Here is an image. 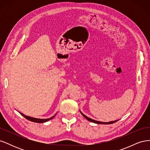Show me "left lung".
I'll list each match as a JSON object with an SVG mask.
<instances>
[{"label": "left lung", "mask_w": 150, "mask_h": 150, "mask_svg": "<svg viewBox=\"0 0 150 150\" xmlns=\"http://www.w3.org/2000/svg\"><path fill=\"white\" fill-rule=\"evenodd\" d=\"M80 112H81V114L88 121H91V122H94V123H96V124L110 125V124L114 123V122H117V121L119 120H115V121H109V122H101V121H96V120H93V119H91V118H89V117H88V116H86V115H84L83 114V113L81 111V110H80Z\"/></svg>", "instance_id": "left-lung-1"}]
</instances>
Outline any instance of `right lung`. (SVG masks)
Instances as JSON below:
<instances>
[{
  "label": "right lung",
  "mask_w": 150,
  "mask_h": 150,
  "mask_svg": "<svg viewBox=\"0 0 150 150\" xmlns=\"http://www.w3.org/2000/svg\"><path fill=\"white\" fill-rule=\"evenodd\" d=\"M20 114L23 116L25 118H26L27 120H28L30 121H33L34 122H39V123H41V122H47L48 121H49L50 120H52L53 117L56 116V115L57 114V112L56 113V115H54L53 116H52L51 117H50V118H47V119H39V118H35V117H30V116H26L24 114H22V113L20 112Z\"/></svg>",
  "instance_id": "1"
}]
</instances>
